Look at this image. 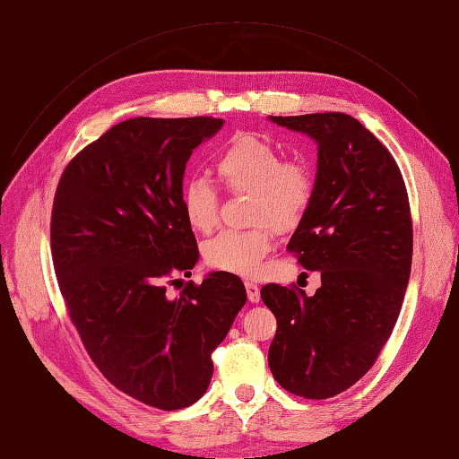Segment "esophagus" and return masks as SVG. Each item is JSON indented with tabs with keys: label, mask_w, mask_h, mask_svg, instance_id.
Masks as SVG:
<instances>
[{
	"label": "esophagus",
	"mask_w": 459,
	"mask_h": 459,
	"mask_svg": "<svg viewBox=\"0 0 459 459\" xmlns=\"http://www.w3.org/2000/svg\"><path fill=\"white\" fill-rule=\"evenodd\" d=\"M245 287H247V295H248V300L251 302H260V287L253 281H245Z\"/></svg>",
	"instance_id": "34e87169"
}]
</instances>
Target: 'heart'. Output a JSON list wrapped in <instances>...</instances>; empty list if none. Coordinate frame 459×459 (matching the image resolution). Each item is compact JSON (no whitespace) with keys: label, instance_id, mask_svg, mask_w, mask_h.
<instances>
[{"label":"heart","instance_id":"obj_1","mask_svg":"<svg viewBox=\"0 0 459 459\" xmlns=\"http://www.w3.org/2000/svg\"><path fill=\"white\" fill-rule=\"evenodd\" d=\"M214 170L233 193H248V220L253 230L221 231L204 245L208 266L238 275H255L272 248V228L295 230L314 195V174L307 160L283 159L273 143L239 134L214 160ZM182 212L187 224L208 233L218 224V193L211 182L193 178L182 189Z\"/></svg>","mask_w":459,"mask_h":459}]
</instances>
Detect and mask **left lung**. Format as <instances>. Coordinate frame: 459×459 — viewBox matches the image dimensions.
<instances>
[{
	"instance_id": "obj_1",
	"label": "left lung",
	"mask_w": 459,
	"mask_h": 459,
	"mask_svg": "<svg viewBox=\"0 0 459 459\" xmlns=\"http://www.w3.org/2000/svg\"><path fill=\"white\" fill-rule=\"evenodd\" d=\"M317 147L314 195L287 248L322 273L312 297L264 285L277 319L268 364L297 396L324 400L352 386L391 337L411 270V216L391 152L344 113L270 117Z\"/></svg>"
}]
</instances>
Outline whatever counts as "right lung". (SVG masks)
Here are the masks:
<instances>
[{"label": "right lung", "mask_w": 459, "mask_h": 459, "mask_svg": "<svg viewBox=\"0 0 459 459\" xmlns=\"http://www.w3.org/2000/svg\"><path fill=\"white\" fill-rule=\"evenodd\" d=\"M221 126L124 120L78 152L55 193L51 253L68 314L105 377L152 408L182 410L206 393L212 351L247 302L228 272L166 293L199 260L182 212L186 162Z\"/></svg>", "instance_id": "1"}]
</instances>
